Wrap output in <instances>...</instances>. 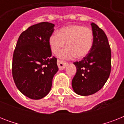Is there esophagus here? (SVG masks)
Here are the masks:
<instances>
[{
  "mask_svg": "<svg viewBox=\"0 0 124 124\" xmlns=\"http://www.w3.org/2000/svg\"><path fill=\"white\" fill-rule=\"evenodd\" d=\"M57 64H58L59 70H62L66 68V65H67V62H64V61H62V60H58V61H57Z\"/></svg>",
  "mask_w": 124,
  "mask_h": 124,
  "instance_id": "34e87169",
  "label": "esophagus"
}]
</instances>
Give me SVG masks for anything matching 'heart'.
<instances>
[{"label": "heart", "mask_w": 124, "mask_h": 124, "mask_svg": "<svg viewBox=\"0 0 124 124\" xmlns=\"http://www.w3.org/2000/svg\"><path fill=\"white\" fill-rule=\"evenodd\" d=\"M66 47L59 54L62 59H71L76 56L82 58L90 51L93 44V33L87 27L71 25L62 28L59 33H54L49 39L52 52L58 54L65 46Z\"/></svg>", "instance_id": "b5f03b06"}]
</instances>
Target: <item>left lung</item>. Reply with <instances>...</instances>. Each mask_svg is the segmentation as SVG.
Listing matches in <instances>:
<instances>
[{
    "instance_id": "1",
    "label": "left lung",
    "mask_w": 124,
    "mask_h": 124,
    "mask_svg": "<svg viewBox=\"0 0 124 124\" xmlns=\"http://www.w3.org/2000/svg\"><path fill=\"white\" fill-rule=\"evenodd\" d=\"M93 44L90 51L79 62L73 63L77 73L72 87L77 94L88 96L101 89L108 80L111 68V51L106 33L96 24H91Z\"/></svg>"
}]
</instances>
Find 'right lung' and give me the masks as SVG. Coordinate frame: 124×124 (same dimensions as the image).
<instances>
[{"mask_svg": "<svg viewBox=\"0 0 124 124\" xmlns=\"http://www.w3.org/2000/svg\"><path fill=\"white\" fill-rule=\"evenodd\" d=\"M54 25L43 22L20 34L13 53L12 75L18 89L28 98L39 100L50 91L58 71L57 59L51 56L49 39Z\"/></svg>", "mask_w": 124, "mask_h": 124, "instance_id": "add662e5", "label": "right lung"}]
</instances>
